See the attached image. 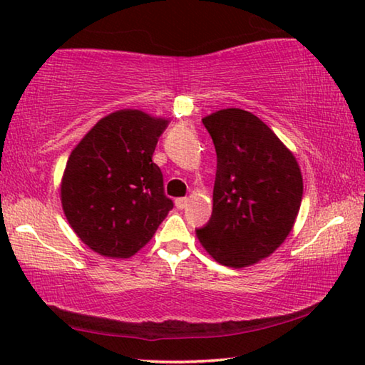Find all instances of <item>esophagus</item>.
Here are the masks:
<instances>
[{"instance_id": "esophagus-1", "label": "esophagus", "mask_w": 365, "mask_h": 365, "mask_svg": "<svg viewBox=\"0 0 365 365\" xmlns=\"http://www.w3.org/2000/svg\"><path fill=\"white\" fill-rule=\"evenodd\" d=\"M175 206H177V209H185V207H187L188 206V197H177Z\"/></svg>"}]
</instances>
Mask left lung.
Segmentation results:
<instances>
[{
  "label": "left lung",
  "instance_id": "1",
  "mask_svg": "<svg viewBox=\"0 0 365 365\" xmlns=\"http://www.w3.org/2000/svg\"><path fill=\"white\" fill-rule=\"evenodd\" d=\"M217 153L212 215L196 237L215 261L242 269L270 256L292 232L302 200L293 153L248 110L202 119Z\"/></svg>",
  "mask_w": 365,
  "mask_h": 365
}]
</instances>
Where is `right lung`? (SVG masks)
Masks as SVG:
<instances>
[{
  "instance_id": "obj_1",
  "label": "right lung",
  "mask_w": 365,
  "mask_h": 365,
  "mask_svg": "<svg viewBox=\"0 0 365 365\" xmlns=\"http://www.w3.org/2000/svg\"><path fill=\"white\" fill-rule=\"evenodd\" d=\"M168 123L138 109L115 110L98 120L67 159L61 180L66 219L98 255L132 257L174 207L153 163Z\"/></svg>"
}]
</instances>
